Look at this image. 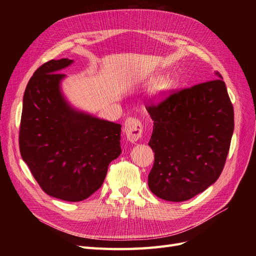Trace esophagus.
I'll use <instances>...</instances> for the list:
<instances>
[{"instance_id": "34e87169", "label": "esophagus", "mask_w": 256, "mask_h": 256, "mask_svg": "<svg viewBox=\"0 0 256 256\" xmlns=\"http://www.w3.org/2000/svg\"><path fill=\"white\" fill-rule=\"evenodd\" d=\"M125 134L130 142H136L143 134V122L136 118H128L125 122Z\"/></svg>"}]
</instances>
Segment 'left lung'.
<instances>
[{
	"label": "left lung",
	"instance_id": "left-lung-1",
	"mask_svg": "<svg viewBox=\"0 0 256 256\" xmlns=\"http://www.w3.org/2000/svg\"><path fill=\"white\" fill-rule=\"evenodd\" d=\"M219 78L170 90L145 108L154 120V152L148 187L154 196L184 202L218 180L234 131V108Z\"/></svg>",
	"mask_w": 256,
	"mask_h": 256
}]
</instances>
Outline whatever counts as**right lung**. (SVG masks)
Listing matches in <instances>:
<instances>
[{
    "mask_svg": "<svg viewBox=\"0 0 256 256\" xmlns=\"http://www.w3.org/2000/svg\"><path fill=\"white\" fill-rule=\"evenodd\" d=\"M72 63L46 62L30 79L23 96L19 147L23 161L47 194L79 202L96 192L110 162L120 154V125L74 111L60 90Z\"/></svg>",
    "mask_w": 256,
    "mask_h": 256,
    "instance_id": "1",
    "label": "right lung"
}]
</instances>
